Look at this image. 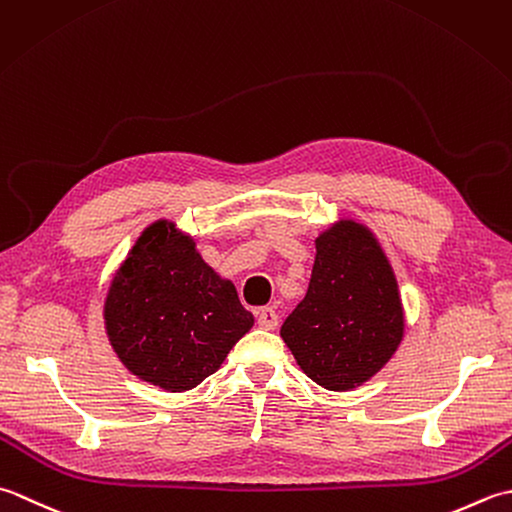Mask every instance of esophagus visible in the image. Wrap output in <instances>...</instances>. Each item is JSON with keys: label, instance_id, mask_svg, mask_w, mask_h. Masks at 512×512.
<instances>
[{"label": "esophagus", "instance_id": "esophagus-1", "mask_svg": "<svg viewBox=\"0 0 512 512\" xmlns=\"http://www.w3.org/2000/svg\"><path fill=\"white\" fill-rule=\"evenodd\" d=\"M256 322H258V327L260 329H265V331H271V329H276L278 327V314L271 307H263L258 311V318H256Z\"/></svg>", "mask_w": 512, "mask_h": 512}]
</instances>
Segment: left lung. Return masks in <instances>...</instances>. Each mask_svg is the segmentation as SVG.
<instances>
[{"instance_id":"8db88e82","label":"left lung","mask_w":512,"mask_h":512,"mask_svg":"<svg viewBox=\"0 0 512 512\" xmlns=\"http://www.w3.org/2000/svg\"><path fill=\"white\" fill-rule=\"evenodd\" d=\"M280 336L300 369L329 391L356 389L391 360L404 336V309L369 227L338 221L316 238L307 296Z\"/></svg>"}]
</instances>
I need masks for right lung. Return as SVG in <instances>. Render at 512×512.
Listing matches in <instances>:
<instances>
[{
	"instance_id": "obj_1",
	"label": "right lung",
	"mask_w": 512,
	"mask_h": 512,
	"mask_svg": "<svg viewBox=\"0 0 512 512\" xmlns=\"http://www.w3.org/2000/svg\"><path fill=\"white\" fill-rule=\"evenodd\" d=\"M108 340L125 369L163 391H187L218 371L254 316L174 223L143 229L108 289Z\"/></svg>"
}]
</instances>
